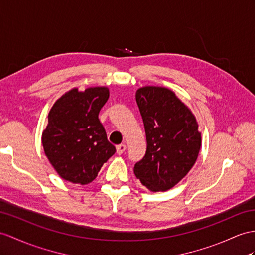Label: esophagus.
Returning a JSON list of instances; mask_svg holds the SVG:
<instances>
[{"label": "esophagus", "instance_id": "34e87169", "mask_svg": "<svg viewBox=\"0 0 255 255\" xmlns=\"http://www.w3.org/2000/svg\"><path fill=\"white\" fill-rule=\"evenodd\" d=\"M126 149H127L126 144L118 145V146H117V153H118V154H122L124 151H126Z\"/></svg>", "mask_w": 255, "mask_h": 255}]
</instances>
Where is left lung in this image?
<instances>
[{
	"instance_id": "8db88e82",
	"label": "left lung",
	"mask_w": 255,
	"mask_h": 255,
	"mask_svg": "<svg viewBox=\"0 0 255 255\" xmlns=\"http://www.w3.org/2000/svg\"><path fill=\"white\" fill-rule=\"evenodd\" d=\"M144 122L147 149L134 173L151 191H165L183 179L195 164L201 134L195 116L171 90L145 86L136 92Z\"/></svg>"
}]
</instances>
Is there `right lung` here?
<instances>
[{
	"label": "right lung",
	"mask_w": 255,
	"mask_h": 255,
	"mask_svg": "<svg viewBox=\"0 0 255 255\" xmlns=\"http://www.w3.org/2000/svg\"><path fill=\"white\" fill-rule=\"evenodd\" d=\"M104 86L84 92L73 89L54 104L48 124L42 134L43 148L60 177L85 185L114 156L116 147L108 141L98 114L108 101Z\"/></svg>",
	"instance_id": "obj_1"
}]
</instances>
